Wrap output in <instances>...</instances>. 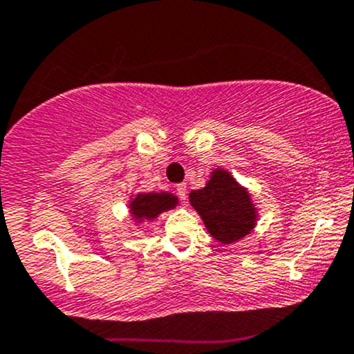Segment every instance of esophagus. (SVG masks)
<instances>
[{"instance_id": "esophagus-1", "label": "esophagus", "mask_w": 354, "mask_h": 354, "mask_svg": "<svg viewBox=\"0 0 354 354\" xmlns=\"http://www.w3.org/2000/svg\"><path fill=\"white\" fill-rule=\"evenodd\" d=\"M176 193L181 200H187V185L185 183L176 185Z\"/></svg>"}]
</instances>
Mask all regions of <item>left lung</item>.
<instances>
[{
    "mask_svg": "<svg viewBox=\"0 0 354 354\" xmlns=\"http://www.w3.org/2000/svg\"><path fill=\"white\" fill-rule=\"evenodd\" d=\"M189 203L203 218L212 237L222 244L243 239L256 225L258 214L248 189L225 169H214L205 187L189 193Z\"/></svg>",
    "mask_w": 354,
    "mask_h": 354,
    "instance_id": "obj_1",
    "label": "left lung"
}]
</instances>
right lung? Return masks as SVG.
<instances>
[{
    "label": "right lung",
    "mask_w": 354,
    "mask_h": 354,
    "mask_svg": "<svg viewBox=\"0 0 354 354\" xmlns=\"http://www.w3.org/2000/svg\"><path fill=\"white\" fill-rule=\"evenodd\" d=\"M178 205V198L171 193H139L130 202V214L136 221H151L158 217L161 212L169 210Z\"/></svg>",
    "instance_id": "add662e5"
}]
</instances>
